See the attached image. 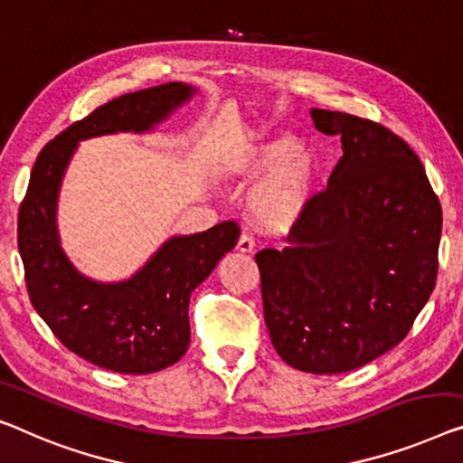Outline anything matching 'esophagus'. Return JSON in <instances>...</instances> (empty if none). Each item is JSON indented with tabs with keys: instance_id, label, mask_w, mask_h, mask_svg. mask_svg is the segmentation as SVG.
I'll use <instances>...</instances> for the list:
<instances>
[{
	"instance_id": "esophagus-1",
	"label": "esophagus",
	"mask_w": 463,
	"mask_h": 463,
	"mask_svg": "<svg viewBox=\"0 0 463 463\" xmlns=\"http://www.w3.org/2000/svg\"><path fill=\"white\" fill-rule=\"evenodd\" d=\"M253 245H255V241H253L251 234L247 231H241L239 241H237V250L239 251H251Z\"/></svg>"
}]
</instances>
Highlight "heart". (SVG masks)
<instances>
[{"instance_id": "b5f03b06", "label": "heart", "mask_w": 463, "mask_h": 463, "mask_svg": "<svg viewBox=\"0 0 463 463\" xmlns=\"http://www.w3.org/2000/svg\"><path fill=\"white\" fill-rule=\"evenodd\" d=\"M247 170H270L253 184L247 205L260 224L280 229L295 222L306 210L318 165L309 151L299 149L293 137L282 135L251 149Z\"/></svg>"}]
</instances>
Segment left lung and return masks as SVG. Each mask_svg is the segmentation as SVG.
Here are the masks:
<instances>
[{
    "mask_svg": "<svg viewBox=\"0 0 463 463\" xmlns=\"http://www.w3.org/2000/svg\"><path fill=\"white\" fill-rule=\"evenodd\" d=\"M312 118L341 137L343 156L295 220L291 247L255 261L276 354L303 372L341 374L408 336L437 282L443 210L392 130L330 109Z\"/></svg>",
    "mask_w": 463,
    "mask_h": 463,
    "instance_id": "obj_1",
    "label": "left lung"
}]
</instances>
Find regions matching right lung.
<instances>
[{"instance_id":"add662e5","label":"right lung","mask_w":463,"mask_h":463,"mask_svg":"<svg viewBox=\"0 0 463 463\" xmlns=\"http://www.w3.org/2000/svg\"><path fill=\"white\" fill-rule=\"evenodd\" d=\"M193 95L181 82L103 103L52 139L33 165L18 210V250L33 307L58 341L82 360L118 374H151L176 364L191 341L189 299L239 239L232 220L175 237L118 285L80 276L61 253L55 199L77 141L116 130H147Z\"/></svg>"}]
</instances>
